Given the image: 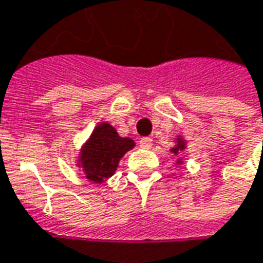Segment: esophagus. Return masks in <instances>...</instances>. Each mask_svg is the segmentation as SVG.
Here are the masks:
<instances>
[{
  "mask_svg": "<svg viewBox=\"0 0 263 263\" xmlns=\"http://www.w3.org/2000/svg\"><path fill=\"white\" fill-rule=\"evenodd\" d=\"M140 146L144 148V149H149L151 146H152V138L151 137H144L140 140Z\"/></svg>",
  "mask_w": 263,
  "mask_h": 263,
  "instance_id": "esophagus-1",
  "label": "esophagus"
}]
</instances>
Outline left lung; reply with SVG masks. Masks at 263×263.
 <instances>
[{
	"mask_svg": "<svg viewBox=\"0 0 263 263\" xmlns=\"http://www.w3.org/2000/svg\"><path fill=\"white\" fill-rule=\"evenodd\" d=\"M185 149V141L184 140H181V138H177V145L174 148H172V152L174 155H178L180 151H184ZM178 163H181V160H177Z\"/></svg>",
	"mask_w": 263,
	"mask_h": 263,
	"instance_id": "8db88e82",
	"label": "left lung"
}]
</instances>
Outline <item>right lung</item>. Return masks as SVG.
<instances>
[{"label":"right lung","instance_id":"right-lung-1","mask_svg":"<svg viewBox=\"0 0 263 263\" xmlns=\"http://www.w3.org/2000/svg\"><path fill=\"white\" fill-rule=\"evenodd\" d=\"M134 148L132 138L121 137L109 123H100L90 138L82 146L78 166L82 167L87 180L104 182L114 176L123 155Z\"/></svg>","mask_w":263,"mask_h":263}]
</instances>
